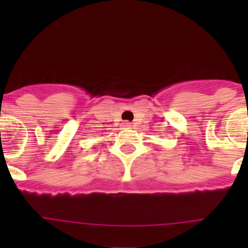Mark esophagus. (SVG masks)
I'll return each instance as SVG.
<instances>
[{"mask_svg": "<svg viewBox=\"0 0 248 248\" xmlns=\"http://www.w3.org/2000/svg\"><path fill=\"white\" fill-rule=\"evenodd\" d=\"M123 126H125V128H130V126H131V123L124 122V123H123Z\"/></svg>", "mask_w": 248, "mask_h": 248, "instance_id": "obj_1", "label": "esophagus"}]
</instances>
